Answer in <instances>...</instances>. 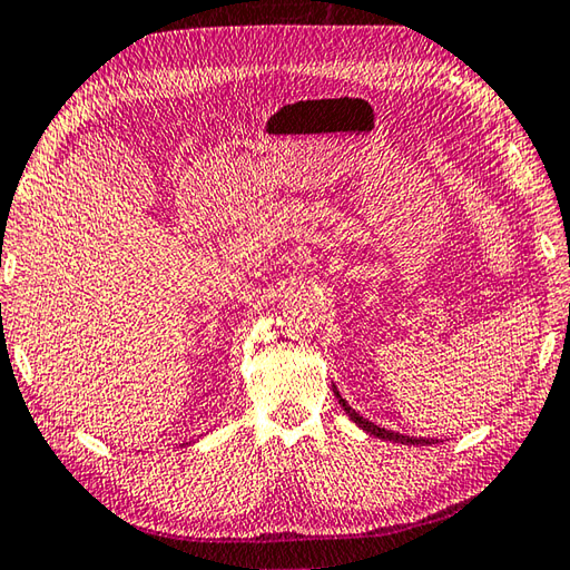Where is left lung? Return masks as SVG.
<instances>
[{"label": "left lung", "mask_w": 570, "mask_h": 570, "mask_svg": "<svg viewBox=\"0 0 570 570\" xmlns=\"http://www.w3.org/2000/svg\"><path fill=\"white\" fill-rule=\"evenodd\" d=\"M333 393H336L341 407L345 410V415H348V417H351V420L355 422V425H358L361 430H365L367 434H373V438H377V440H385V442H400V444H434V442H430V440L410 438V434H400V432H393V430H385V428H381V425H375V422L361 417L358 412H355L348 403H345V400L341 397V393L336 390V385H333Z\"/></svg>", "instance_id": "1"}]
</instances>
